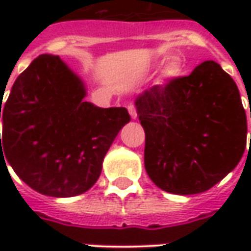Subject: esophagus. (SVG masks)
Wrapping results in <instances>:
<instances>
[{"instance_id": "34e87169", "label": "esophagus", "mask_w": 251, "mask_h": 251, "mask_svg": "<svg viewBox=\"0 0 251 251\" xmlns=\"http://www.w3.org/2000/svg\"><path fill=\"white\" fill-rule=\"evenodd\" d=\"M127 110H129V114H130V117L133 118V120H136L137 118V109H136V106L134 104H129L127 106Z\"/></svg>"}]
</instances>
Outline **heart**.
Masks as SVG:
<instances>
[{"mask_svg": "<svg viewBox=\"0 0 251 251\" xmlns=\"http://www.w3.org/2000/svg\"><path fill=\"white\" fill-rule=\"evenodd\" d=\"M179 72H180V67L177 66V64L172 63V64H169V66L167 67V70H165V75H167V76H176V75H179Z\"/></svg>", "mask_w": 251, "mask_h": 251, "instance_id": "b5f03b06", "label": "heart"}]
</instances>
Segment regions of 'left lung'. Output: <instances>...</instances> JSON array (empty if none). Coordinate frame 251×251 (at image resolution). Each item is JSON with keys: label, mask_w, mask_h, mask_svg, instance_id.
Here are the masks:
<instances>
[{"label": "left lung", "mask_w": 251, "mask_h": 251, "mask_svg": "<svg viewBox=\"0 0 251 251\" xmlns=\"http://www.w3.org/2000/svg\"><path fill=\"white\" fill-rule=\"evenodd\" d=\"M136 109L145 130V169L163 191L204 192L242 158L246 113L235 82L214 60L144 91Z\"/></svg>", "instance_id": "8db88e82"}]
</instances>
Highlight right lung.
Here are the masks:
<instances>
[{"instance_id":"add662e5","label":"right lung","mask_w":251,"mask_h":251,"mask_svg":"<svg viewBox=\"0 0 251 251\" xmlns=\"http://www.w3.org/2000/svg\"><path fill=\"white\" fill-rule=\"evenodd\" d=\"M84 97L80 77L60 57L40 55L0 103V160L6 158L39 194L70 198L88 191L114 138L130 121L125 107L102 109Z\"/></svg>"}]
</instances>
